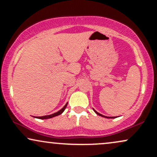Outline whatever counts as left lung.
<instances>
[{"instance_id": "left-lung-1", "label": "left lung", "mask_w": 157, "mask_h": 157, "mask_svg": "<svg viewBox=\"0 0 157 157\" xmlns=\"http://www.w3.org/2000/svg\"><path fill=\"white\" fill-rule=\"evenodd\" d=\"M94 111V112L97 113V114H98L99 116H101V117H105V118H116L115 117H105V116H104V115H102V114H101V113H98V112H97L96 111H95L94 109H93Z\"/></svg>"}]
</instances>
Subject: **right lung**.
Here are the masks:
<instances>
[{
	"instance_id": "right-lung-1",
	"label": "right lung",
	"mask_w": 157,
	"mask_h": 157,
	"mask_svg": "<svg viewBox=\"0 0 157 157\" xmlns=\"http://www.w3.org/2000/svg\"><path fill=\"white\" fill-rule=\"evenodd\" d=\"M67 104H68V102H67V103L66 104V105H65V106H64L63 108L62 109H60V111H57V112H56V113H52V114H50V115H47V116H43V117H36V118L41 119V120H45V119H49V118H52V117H54L58 116V115L61 114V113H62L63 112V111H64V110L66 109V106H67Z\"/></svg>"
}]
</instances>
